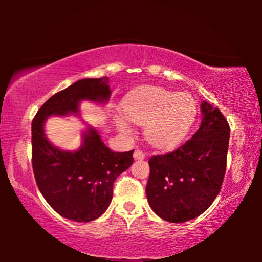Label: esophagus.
Here are the masks:
<instances>
[{
	"mask_svg": "<svg viewBox=\"0 0 262 262\" xmlns=\"http://www.w3.org/2000/svg\"><path fill=\"white\" fill-rule=\"evenodd\" d=\"M134 157L136 160H143L145 157V154L142 151V150H135V152H134Z\"/></svg>",
	"mask_w": 262,
	"mask_h": 262,
	"instance_id": "34e87169",
	"label": "esophagus"
}]
</instances>
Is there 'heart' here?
<instances>
[{"instance_id": "1", "label": "heart", "mask_w": 262, "mask_h": 262, "mask_svg": "<svg viewBox=\"0 0 262 262\" xmlns=\"http://www.w3.org/2000/svg\"><path fill=\"white\" fill-rule=\"evenodd\" d=\"M124 113L128 120L145 125L144 136L149 144L159 149L170 148L181 141L195 119L196 107L192 96L168 89L143 85L127 95ZM121 134L132 136L134 130L123 116L116 118Z\"/></svg>"}]
</instances>
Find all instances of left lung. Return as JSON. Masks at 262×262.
Wrapping results in <instances>:
<instances>
[{
    "instance_id": "left-lung-1",
    "label": "left lung",
    "mask_w": 262,
    "mask_h": 262,
    "mask_svg": "<svg viewBox=\"0 0 262 262\" xmlns=\"http://www.w3.org/2000/svg\"><path fill=\"white\" fill-rule=\"evenodd\" d=\"M198 131L185 144L149 160L145 193L157 216L184 223L209 209L223 184L230 127L217 107L203 101Z\"/></svg>"
}]
</instances>
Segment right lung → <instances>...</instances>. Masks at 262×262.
Listing matches in <instances>:
<instances>
[{"mask_svg": "<svg viewBox=\"0 0 262 262\" xmlns=\"http://www.w3.org/2000/svg\"><path fill=\"white\" fill-rule=\"evenodd\" d=\"M111 93L108 77L83 78L52 95L32 121V166L38 188L49 205L68 220L91 222L105 212L114 181L134 162V150L114 152L95 128L88 127L81 148L67 151L50 143L44 124L51 116L76 114L82 100L105 103Z\"/></svg>", "mask_w": 262, "mask_h": 262, "instance_id": "right-lung-1", "label": "right lung"}]
</instances>
